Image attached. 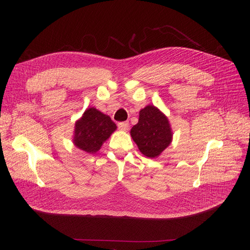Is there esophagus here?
Segmentation results:
<instances>
[{"label": "esophagus", "instance_id": "1", "mask_svg": "<svg viewBox=\"0 0 250 250\" xmlns=\"http://www.w3.org/2000/svg\"><path fill=\"white\" fill-rule=\"evenodd\" d=\"M118 127H119V129H121V130H126L128 127H129V123L128 122H120V123H118Z\"/></svg>", "mask_w": 250, "mask_h": 250}]
</instances>
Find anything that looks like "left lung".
Instances as JSON below:
<instances>
[{"mask_svg":"<svg viewBox=\"0 0 250 250\" xmlns=\"http://www.w3.org/2000/svg\"><path fill=\"white\" fill-rule=\"evenodd\" d=\"M130 133L141 152L151 158L160 155L172 140L168 119L152 105L140 111L139 122L131 128Z\"/></svg>","mask_w":250,"mask_h":250,"instance_id":"obj_1","label":"left lung"}]
</instances>
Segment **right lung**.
Masks as SVG:
<instances>
[{"label": "right lung", "instance_id": "obj_1", "mask_svg": "<svg viewBox=\"0 0 250 250\" xmlns=\"http://www.w3.org/2000/svg\"><path fill=\"white\" fill-rule=\"evenodd\" d=\"M116 128V124L108 116L94 107L88 108L75 124L74 144L85 152L95 153Z\"/></svg>", "mask_w": 250, "mask_h": 250}]
</instances>
